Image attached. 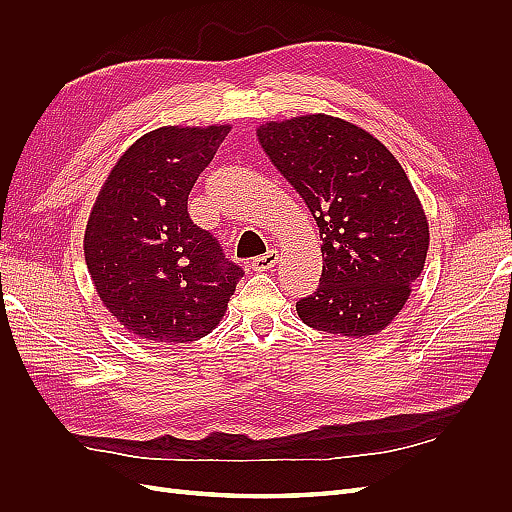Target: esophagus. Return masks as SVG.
I'll return each mask as SVG.
<instances>
[{
  "label": "esophagus",
  "mask_w": 512,
  "mask_h": 512,
  "mask_svg": "<svg viewBox=\"0 0 512 512\" xmlns=\"http://www.w3.org/2000/svg\"><path fill=\"white\" fill-rule=\"evenodd\" d=\"M277 260H280V254H277L275 250H269L267 254H262L252 260V269L254 271H269L277 265Z\"/></svg>",
  "instance_id": "obj_1"
}]
</instances>
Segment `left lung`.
<instances>
[{"mask_svg":"<svg viewBox=\"0 0 512 512\" xmlns=\"http://www.w3.org/2000/svg\"><path fill=\"white\" fill-rule=\"evenodd\" d=\"M256 136L320 230V286L297 303L299 318L331 335H378L404 309L429 250L406 170L374 134L324 113L267 121Z\"/></svg>","mask_w":512,"mask_h":512,"instance_id":"8db88e82","label":"left lung"}]
</instances>
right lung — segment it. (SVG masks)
I'll return each mask as SVG.
<instances>
[{
	"label": "right lung",
	"mask_w": 512,
	"mask_h": 512,
	"mask_svg": "<svg viewBox=\"0 0 512 512\" xmlns=\"http://www.w3.org/2000/svg\"><path fill=\"white\" fill-rule=\"evenodd\" d=\"M228 132V123H213L143 134L115 162L89 213L83 247L91 282L138 339L185 344L205 337L243 277L188 213L194 183Z\"/></svg>",
	"instance_id": "obj_1"
}]
</instances>
